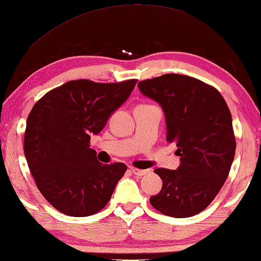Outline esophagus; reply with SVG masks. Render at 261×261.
<instances>
[{"label":"esophagus","instance_id":"34e87169","mask_svg":"<svg viewBox=\"0 0 261 261\" xmlns=\"http://www.w3.org/2000/svg\"><path fill=\"white\" fill-rule=\"evenodd\" d=\"M132 172H133V174H135L137 176H143L146 175L147 173L149 171H147V169H139V168H132Z\"/></svg>","mask_w":261,"mask_h":261}]
</instances>
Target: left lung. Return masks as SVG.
Here are the masks:
<instances>
[{
	"label": "left lung",
	"instance_id": "8db88e82",
	"mask_svg": "<svg viewBox=\"0 0 261 261\" xmlns=\"http://www.w3.org/2000/svg\"><path fill=\"white\" fill-rule=\"evenodd\" d=\"M138 87L164 109L166 140L181 159L177 171H154L162 188L150 205L169 217H193L213 201L231 169L236 137L228 106L217 88L187 75L165 74Z\"/></svg>",
	"mask_w": 261,
	"mask_h": 261
}]
</instances>
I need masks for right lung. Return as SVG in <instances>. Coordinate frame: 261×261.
<instances>
[{"label":"right lung","instance_id":"right-lung-1","mask_svg":"<svg viewBox=\"0 0 261 261\" xmlns=\"http://www.w3.org/2000/svg\"><path fill=\"white\" fill-rule=\"evenodd\" d=\"M137 81H68L34 105L24 132V155L41 194L61 213L88 217L111 200L127 166L97 161L89 148L90 135L102 130Z\"/></svg>","mask_w":261,"mask_h":261}]
</instances>
